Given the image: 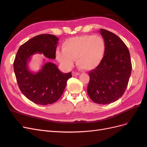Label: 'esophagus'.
Returning <instances> with one entry per match:
<instances>
[{
	"mask_svg": "<svg viewBox=\"0 0 147 147\" xmlns=\"http://www.w3.org/2000/svg\"><path fill=\"white\" fill-rule=\"evenodd\" d=\"M72 74L73 76H77V75H80V73L76 72H72Z\"/></svg>",
	"mask_w": 147,
	"mask_h": 147,
	"instance_id": "esophagus-1",
	"label": "esophagus"
}]
</instances>
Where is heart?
Returning <instances> with one entry per match:
<instances>
[{"mask_svg":"<svg viewBox=\"0 0 147 147\" xmlns=\"http://www.w3.org/2000/svg\"><path fill=\"white\" fill-rule=\"evenodd\" d=\"M104 40L99 35H84L65 40L63 50H57L56 58L61 63L72 65L74 59L80 69L86 71L94 70L104 59L105 53Z\"/></svg>","mask_w":147,"mask_h":147,"instance_id":"b5f03b06","label":"heart"}]
</instances>
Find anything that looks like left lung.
<instances>
[{
	"label": "left lung",
	"mask_w": 147,
	"mask_h": 147,
	"mask_svg": "<svg viewBox=\"0 0 147 147\" xmlns=\"http://www.w3.org/2000/svg\"><path fill=\"white\" fill-rule=\"evenodd\" d=\"M100 33L105 43V53L100 65L90 71L87 91L95 103L108 104L118 100L127 88L132 70L130 53L117 35L103 29Z\"/></svg>",
	"instance_id": "left-lung-1"
}]
</instances>
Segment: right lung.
<instances>
[{
  "label": "right lung",
  "mask_w": 147,
  "mask_h": 147,
  "mask_svg": "<svg viewBox=\"0 0 147 147\" xmlns=\"http://www.w3.org/2000/svg\"><path fill=\"white\" fill-rule=\"evenodd\" d=\"M58 40L54 35H38L22 45L16 53L13 68L18 84L21 92L35 104L55 103L63 94L67 82L72 77L70 72L62 73L56 64L50 62L45 63L36 73L29 69L28 63L36 53L55 59Z\"/></svg>",
  "instance_id": "right-lung-1"
}]
</instances>
